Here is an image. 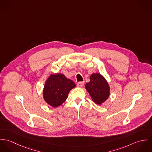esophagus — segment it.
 Segmentation results:
<instances>
[{
    "mask_svg": "<svg viewBox=\"0 0 152 152\" xmlns=\"http://www.w3.org/2000/svg\"><path fill=\"white\" fill-rule=\"evenodd\" d=\"M84 82H79L77 83V87H80V88H81V87L84 86Z\"/></svg>",
    "mask_w": 152,
    "mask_h": 152,
    "instance_id": "1",
    "label": "esophagus"
}]
</instances>
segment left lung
Masks as SVG:
<instances>
[{"mask_svg":"<svg viewBox=\"0 0 152 152\" xmlns=\"http://www.w3.org/2000/svg\"><path fill=\"white\" fill-rule=\"evenodd\" d=\"M90 81L85 87L92 101L98 105H102L108 99L110 87L105 77L99 73H93Z\"/></svg>","mask_w":152,"mask_h":152,"instance_id":"left-lung-1","label":"left lung"}]
</instances>
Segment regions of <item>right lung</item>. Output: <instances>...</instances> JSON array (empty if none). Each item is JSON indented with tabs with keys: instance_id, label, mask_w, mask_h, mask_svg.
Here are the masks:
<instances>
[{
	"instance_id": "right-lung-1",
	"label": "right lung",
	"mask_w": 152,
	"mask_h": 152,
	"mask_svg": "<svg viewBox=\"0 0 152 152\" xmlns=\"http://www.w3.org/2000/svg\"><path fill=\"white\" fill-rule=\"evenodd\" d=\"M75 86V84L64 74H51L44 86V100L50 106L57 108L65 102L68 93Z\"/></svg>"
}]
</instances>
